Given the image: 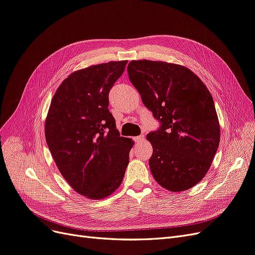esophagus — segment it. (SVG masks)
<instances>
[{
	"label": "esophagus",
	"instance_id": "34e87169",
	"mask_svg": "<svg viewBox=\"0 0 255 255\" xmlns=\"http://www.w3.org/2000/svg\"><path fill=\"white\" fill-rule=\"evenodd\" d=\"M143 139H144V135H140V136H137V137L134 138V140L137 141V142H140V141H142Z\"/></svg>",
	"mask_w": 255,
	"mask_h": 255
}]
</instances>
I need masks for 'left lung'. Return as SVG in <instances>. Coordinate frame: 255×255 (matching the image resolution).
Instances as JSON below:
<instances>
[{
    "mask_svg": "<svg viewBox=\"0 0 255 255\" xmlns=\"http://www.w3.org/2000/svg\"><path fill=\"white\" fill-rule=\"evenodd\" d=\"M128 73L144 106L161 123L146 135L154 180L173 192L194 187L207 173L220 141L211 92L188 68L166 61L132 60Z\"/></svg>",
    "mask_w": 255,
    "mask_h": 255,
    "instance_id": "obj_1",
    "label": "left lung"
}]
</instances>
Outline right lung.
<instances>
[{
    "instance_id": "obj_1",
    "label": "right lung",
    "mask_w": 255,
    "mask_h": 255,
    "mask_svg": "<svg viewBox=\"0 0 255 255\" xmlns=\"http://www.w3.org/2000/svg\"><path fill=\"white\" fill-rule=\"evenodd\" d=\"M128 60L74 71L59 85L44 134L59 172L80 195L100 200L122 183L134 141L121 137L109 110V94Z\"/></svg>"
}]
</instances>
